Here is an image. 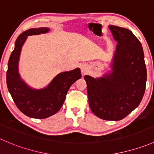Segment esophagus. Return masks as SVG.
<instances>
[{
    "instance_id": "34e87169",
    "label": "esophagus",
    "mask_w": 154,
    "mask_h": 154,
    "mask_svg": "<svg viewBox=\"0 0 154 154\" xmlns=\"http://www.w3.org/2000/svg\"><path fill=\"white\" fill-rule=\"evenodd\" d=\"M80 69H81V72L83 74H85L88 71V66L85 64H82L80 65Z\"/></svg>"
}]
</instances>
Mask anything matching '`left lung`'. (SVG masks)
Wrapping results in <instances>:
<instances>
[{
  "mask_svg": "<svg viewBox=\"0 0 154 154\" xmlns=\"http://www.w3.org/2000/svg\"><path fill=\"white\" fill-rule=\"evenodd\" d=\"M117 41L111 72L94 78L84 77L91 110L105 120H120L142 100L147 81L142 46L129 29L109 25Z\"/></svg>",
  "mask_w": 154,
  "mask_h": 154,
  "instance_id": "8db88e82",
  "label": "left lung"
}]
</instances>
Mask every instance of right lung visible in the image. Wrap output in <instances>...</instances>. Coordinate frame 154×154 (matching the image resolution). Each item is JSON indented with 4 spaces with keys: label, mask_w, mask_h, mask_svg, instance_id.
I'll return each mask as SVG.
<instances>
[{
    "label": "right lung",
    "mask_w": 154,
    "mask_h": 154,
    "mask_svg": "<svg viewBox=\"0 0 154 154\" xmlns=\"http://www.w3.org/2000/svg\"><path fill=\"white\" fill-rule=\"evenodd\" d=\"M49 31L48 28H38L22 33L15 42V48L8 62L7 85L9 92L20 111L31 118H47L57 113L65 101L69 88L81 77L78 68L62 72L56 76L47 87L41 89L30 87L22 80L19 73V61L27 37L45 34Z\"/></svg>",
    "instance_id": "1"
}]
</instances>
